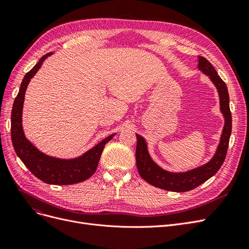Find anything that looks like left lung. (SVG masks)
I'll list each match as a JSON object with an SVG mask.
<instances>
[{
  "mask_svg": "<svg viewBox=\"0 0 249 249\" xmlns=\"http://www.w3.org/2000/svg\"><path fill=\"white\" fill-rule=\"evenodd\" d=\"M197 69L209 77L216 87L219 96L220 112L224 119L219 143L211 159L199 166L186 171H169L156 163L148 152L145 139L139 134L136 147V165L140 177L148 184L172 192H187L201 185L212 178L219 170L227 156L231 133V114L230 110V96L225 83L218 76L217 71L206 58L198 57Z\"/></svg>",
  "mask_w": 249,
  "mask_h": 249,
  "instance_id": "1",
  "label": "left lung"
}]
</instances>
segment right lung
Here are the masks:
<instances>
[{
	"mask_svg": "<svg viewBox=\"0 0 249 249\" xmlns=\"http://www.w3.org/2000/svg\"><path fill=\"white\" fill-rule=\"evenodd\" d=\"M53 54L54 53L52 52L42 56L39 62L27 72L22 79L11 112V139L17 155L36 178L51 185H72L86 180L93 175L105 145L115 136L116 133L103 139L84 154L70 159L44 154L26 137L22 127V108L26 90L30 81L39 71L44 60Z\"/></svg>",
	"mask_w": 249,
	"mask_h": 249,
	"instance_id": "obj_1",
	"label": "right lung"
}]
</instances>
